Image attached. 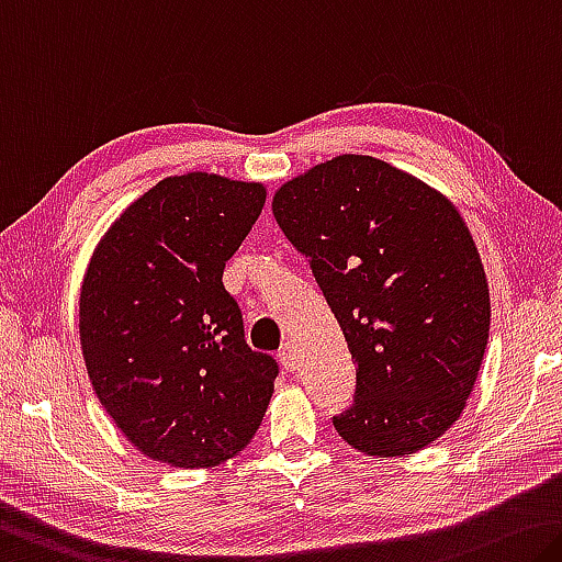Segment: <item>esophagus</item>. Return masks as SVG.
I'll list each match as a JSON object with an SVG mask.
<instances>
[{
	"instance_id": "obj_1",
	"label": "esophagus",
	"mask_w": 562,
	"mask_h": 562,
	"mask_svg": "<svg viewBox=\"0 0 562 562\" xmlns=\"http://www.w3.org/2000/svg\"><path fill=\"white\" fill-rule=\"evenodd\" d=\"M278 360L282 362V368L284 370H297V355H295V345L292 342H284L282 347H280V352H278Z\"/></svg>"
}]
</instances>
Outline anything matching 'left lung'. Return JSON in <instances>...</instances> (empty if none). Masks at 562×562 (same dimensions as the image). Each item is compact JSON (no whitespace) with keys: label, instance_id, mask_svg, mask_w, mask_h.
Instances as JSON below:
<instances>
[{"label":"left lung","instance_id":"obj_1","mask_svg":"<svg viewBox=\"0 0 562 562\" xmlns=\"http://www.w3.org/2000/svg\"><path fill=\"white\" fill-rule=\"evenodd\" d=\"M272 212L358 372L335 430L364 456L427 448L465 407L490 333L485 270L456 204L378 157L340 155L284 182Z\"/></svg>","mask_w":562,"mask_h":562}]
</instances>
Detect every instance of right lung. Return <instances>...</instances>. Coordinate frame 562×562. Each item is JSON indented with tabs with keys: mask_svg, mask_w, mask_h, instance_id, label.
Listing matches in <instances>:
<instances>
[{
	"mask_svg": "<svg viewBox=\"0 0 562 562\" xmlns=\"http://www.w3.org/2000/svg\"><path fill=\"white\" fill-rule=\"evenodd\" d=\"M265 198L260 182L167 177L94 247L79 342L97 397L142 456L215 468L245 450L262 423L278 362L245 342L222 272Z\"/></svg>",
	"mask_w": 562,
	"mask_h": 562,
	"instance_id": "1",
	"label": "right lung"
}]
</instances>
